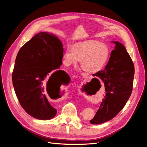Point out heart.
<instances>
[{"mask_svg": "<svg viewBox=\"0 0 147 147\" xmlns=\"http://www.w3.org/2000/svg\"><path fill=\"white\" fill-rule=\"evenodd\" d=\"M110 56V50L105 43L98 41L79 42L74 47L65 49L62 63L66 66L76 65L81 61V67L84 71L96 74L104 67Z\"/></svg>", "mask_w": 147, "mask_h": 147, "instance_id": "heart-1", "label": "heart"}]
</instances>
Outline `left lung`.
<instances>
[{"label":"left lung","instance_id":"1","mask_svg":"<svg viewBox=\"0 0 147 147\" xmlns=\"http://www.w3.org/2000/svg\"><path fill=\"white\" fill-rule=\"evenodd\" d=\"M110 54L105 70L94 74L105 84L106 95L96 114L90 120L92 124H101L115 117L125 106L133 88L134 65L125 47L119 41Z\"/></svg>","mask_w":147,"mask_h":147}]
</instances>
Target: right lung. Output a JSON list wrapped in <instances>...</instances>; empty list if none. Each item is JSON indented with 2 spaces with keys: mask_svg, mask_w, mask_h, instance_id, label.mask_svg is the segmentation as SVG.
<instances>
[{
  "mask_svg": "<svg viewBox=\"0 0 147 147\" xmlns=\"http://www.w3.org/2000/svg\"><path fill=\"white\" fill-rule=\"evenodd\" d=\"M63 53L61 41L53 34L41 32L26 42L17 54L13 86L21 106L34 118L50 120L57 113L48 101L47 92L59 90L69 82V76L59 69Z\"/></svg>",
  "mask_w": 147,
  "mask_h": 147,
  "instance_id": "add662e5",
  "label": "right lung"
}]
</instances>
